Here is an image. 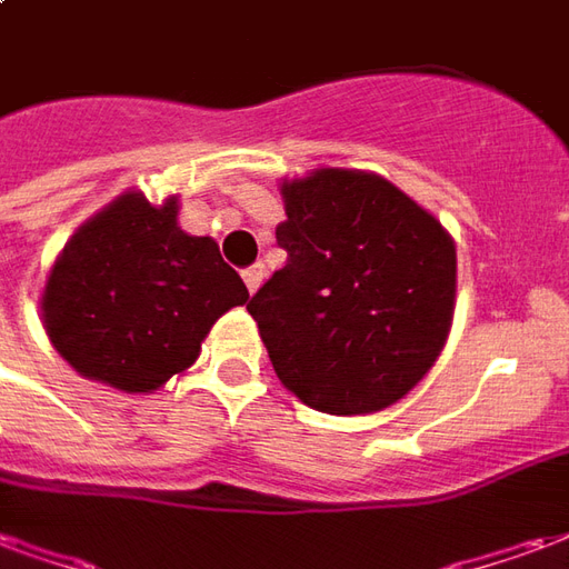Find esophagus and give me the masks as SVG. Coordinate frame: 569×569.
I'll return each instance as SVG.
<instances>
[{
	"label": "esophagus",
	"instance_id": "esophagus-1",
	"mask_svg": "<svg viewBox=\"0 0 569 569\" xmlns=\"http://www.w3.org/2000/svg\"><path fill=\"white\" fill-rule=\"evenodd\" d=\"M261 280H264V264H252V268H247V271H243V283H247L249 296L259 289Z\"/></svg>",
	"mask_w": 569,
	"mask_h": 569
}]
</instances>
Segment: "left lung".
Masks as SVG:
<instances>
[{
    "label": "left lung",
    "instance_id": "1",
    "mask_svg": "<svg viewBox=\"0 0 569 569\" xmlns=\"http://www.w3.org/2000/svg\"><path fill=\"white\" fill-rule=\"evenodd\" d=\"M286 264L247 310L277 378L305 406L353 418L396 406L445 350L457 247L445 224L366 170L283 179Z\"/></svg>",
    "mask_w": 569,
    "mask_h": 569
}]
</instances>
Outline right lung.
<instances>
[{
	"instance_id": "1",
	"label": "right lung",
	"mask_w": 569,
	"mask_h": 569,
	"mask_svg": "<svg viewBox=\"0 0 569 569\" xmlns=\"http://www.w3.org/2000/svg\"><path fill=\"white\" fill-rule=\"evenodd\" d=\"M179 198L124 191L69 237L42 289V326L88 381L151 393L200 357L224 310L247 305L212 237L186 234Z\"/></svg>"
}]
</instances>
